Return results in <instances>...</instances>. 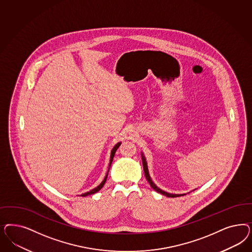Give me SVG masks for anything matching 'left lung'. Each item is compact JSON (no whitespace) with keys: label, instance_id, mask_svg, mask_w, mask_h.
<instances>
[{"label":"left lung","instance_id":"left-lung-1","mask_svg":"<svg viewBox=\"0 0 252 252\" xmlns=\"http://www.w3.org/2000/svg\"><path fill=\"white\" fill-rule=\"evenodd\" d=\"M142 160H143V166H144V171H145V175H146V180H147V182L149 183V185L154 189L155 191H157L158 193H160V194H162V195H166V196H169V197H177V196H181V195H183V194H181V195H173V194H170V193L164 192L161 189H159V188L157 187L154 183L152 182V180H151L150 176H149L148 170H147V165H146V158H145V157H144L143 155H142Z\"/></svg>","mask_w":252,"mask_h":252}]
</instances>
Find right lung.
<instances>
[{
  "label": "right lung",
  "mask_w": 252,
  "mask_h": 252,
  "mask_svg": "<svg viewBox=\"0 0 252 252\" xmlns=\"http://www.w3.org/2000/svg\"><path fill=\"white\" fill-rule=\"evenodd\" d=\"M121 146V143H118L116 146H114L113 149H112V151H111V156H110V162H109V167H110V165H111V163H112V160H113L114 156H115V153H116V151H117V149L119 148V146ZM106 178H107V174L106 175V177L104 179V181L98 186L97 187H95L94 189H93V190H91L90 192H87V193H84V194H82L81 196H86V195H93V194H94V193H96L98 192L102 187H104V185H105V183H106Z\"/></svg>",
  "instance_id": "1"
}]
</instances>
